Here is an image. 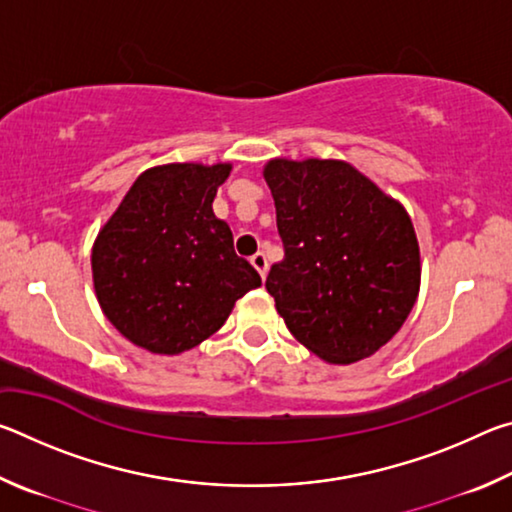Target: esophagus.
<instances>
[{"instance_id": "obj_1", "label": "esophagus", "mask_w": 512, "mask_h": 512, "mask_svg": "<svg viewBox=\"0 0 512 512\" xmlns=\"http://www.w3.org/2000/svg\"><path fill=\"white\" fill-rule=\"evenodd\" d=\"M250 264H253L257 268V273L266 277V271H268V259L264 253H255L253 257H250Z\"/></svg>"}]
</instances>
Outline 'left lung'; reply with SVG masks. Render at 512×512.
Wrapping results in <instances>:
<instances>
[{
    "label": "left lung",
    "mask_w": 512,
    "mask_h": 512,
    "mask_svg": "<svg viewBox=\"0 0 512 512\" xmlns=\"http://www.w3.org/2000/svg\"><path fill=\"white\" fill-rule=\"evenodd\" d=\"M284 259L266 291L289 332L323 361L354 363L400 332L420 291L404 207L343 160L266 162Z\"/></svg>",
    "instance_id": "1"
}]
</instances>
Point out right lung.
<instances>
[{"label": "right lung", "mask_w": 512, "mask_h": 512, "mask_svg": "<svg viewBox=\"0 0 512 512\" xmlns=\"http://www.w3.org/2000/svg\"><path fill=\"white\" fill-rule=\"evenodd\" d=\"M232 164L173 162L146 169L92 248L103 314L153 354L196 348L262 277L232 246L212 201Z\"/></svg>", "instance_id": "obj_1"}]
</instances>
